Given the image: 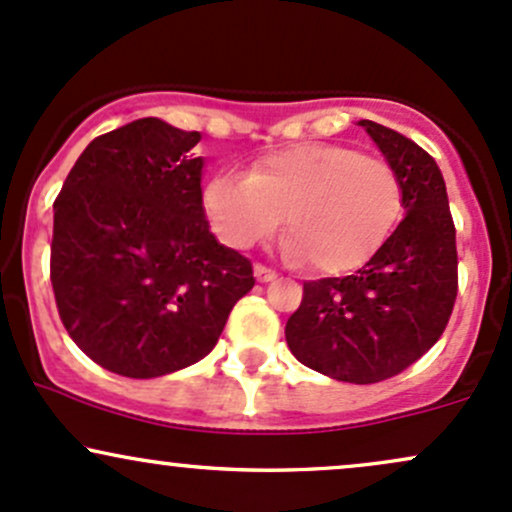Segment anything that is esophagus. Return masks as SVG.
I'll return each mask as SVG.
<instances>
[{
	"instance_id": "1",
	"label": "esophagus",
	"mask_w": 512,
	"mask_h": 512,
	"mask_svg": "<svg viewBox=\"0 0 512 512\" xmlns=\"http://www.w3.org/2000/svg\"><path fill=\"white\" fill-rule=\"evenodd\" d=\"M254 275H256L258 283H271V280H275V271H273V268L263 266V263H256V266H254Z\"/></svg>"
}]
</instances>
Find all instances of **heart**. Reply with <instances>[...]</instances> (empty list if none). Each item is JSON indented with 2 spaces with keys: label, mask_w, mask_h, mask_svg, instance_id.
Here are the masks:
<instances>
[{
  "label": "heart",
  "mask_w": 512,
  "mask_h": 512,
  "mask_svg": "<svg viewBox=\"0 0 512 512\" xmlns=\"http://www.w3.org/2000/svg\"><path fill=\"white\" fill-rule=\"evenodd\" d=\"M217 237L249 249L283 225L290 258L346 273L387 241L404 210V186L387 159L329 142H302L258 159L251 176H215L205 188Z\"/></svg>",
  "instance_id": "heart-1"
}]
</instances>
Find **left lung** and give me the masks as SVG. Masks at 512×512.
I'll use <instances>...</instances> for the list:
<instances>
[{
    "label": "left lung",
    "mask_w": 512,
    "mask_h": 512,
    "mask_svg": "<svg viewBox=\"0 0 512 512\" xmlns=\"http://www.w3.org/2000/svg\"><path fill=\"white\" fill-rule=\"evenodd\" d=\"M360 125L399 174L406 217L353 275L307 280L285 338L302 365L372 384L404 372L442 336L457 300V244L435 159L401 132Z\"/></svg>",
    "instance_id": "8db88e82"
}]
</instances>
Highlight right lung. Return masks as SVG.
<instances>
[{
  "instance_id": "obj_1",
  "label": "right lung",
  "mask_w": 512,
  "mask_h": 512,
  "mask_svg": "<svg viewBox=\"0 0 512 512\" xmlns=\"http://www.w3.org/2000/svg\"><path fill=\"white\" fill-rule=\"evenodd\" d=\"M200 132L140 118L89 142L55 198L50 283L94 363L149 380L198 363L254 268L217 244L193 157Z\"/></svg>"
}]
</instances>
